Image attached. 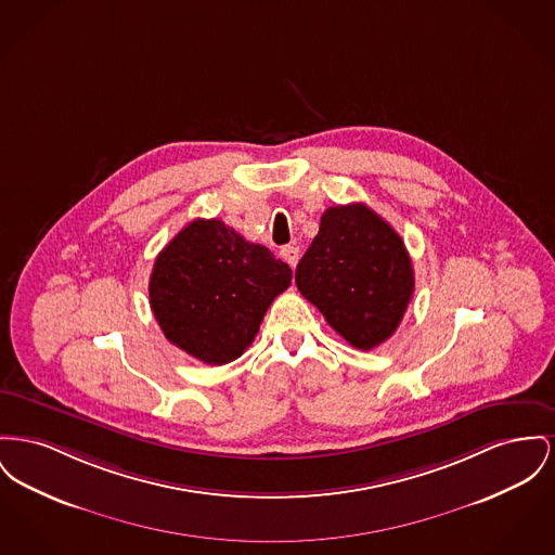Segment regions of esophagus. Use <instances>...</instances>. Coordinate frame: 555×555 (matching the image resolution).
Masks as SVG:
<instances>
[{
    "instance_id": "esophagus-1",
    "label": "esophagus",
    "mask_w": 555,
    "mask_h": 555,
    "mask_svg": "<svg viewBox=\"0 0 555 555\" xmlns=\"http://www.w3.org/2000/svg\"><path fill=\"white\" fill-rule=\"evenodd\" d=\"M281 256H283V260L287 261L292 268H295L297 261H299V249L294 247V245H287V247L281 249Z\"/></svg>"
}]
</instances>
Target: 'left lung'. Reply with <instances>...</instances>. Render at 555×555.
Instances as JSON below:
<instances>
[{"label":"left lung","mask_w":555,"mask_h":555,"mask_svg":"<svg viewBox=\"0 0 555 555\" xmlns=\"http://www.w3.org/2000/svg\"><path fill=\"white\" fill-rule=\"evenodd\" d=\"M312 301L350 346L373 350L398 328L415 276L400 234L364 203L328 207L295 270Z\"/></svg>","instance_id":"1"}]
</instances>
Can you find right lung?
<instances>
[{"instance_id":"obj_1","label":"right lung","mask_w":555,"mask_h":555,"mask_svg":"<svg viewBox=\"0 0 555 555\" xmlns=\"http://www.w3.org/2000/svg\"><path fill=\"white\" fill-rule=\"evenodd\" d=\"M292 268L222 220H195L157 256L149 297L165 337L207 364L236 360L256 339Z\"/></svg>"}]
</instances>
